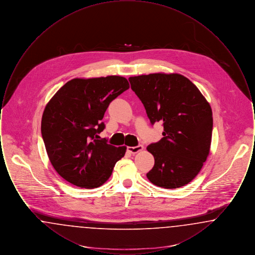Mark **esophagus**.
Instances as JSON below:
<instances>
[{
    "label": "esophagus",
    "instance_id": "esophagus-1",
    "mask_svg": "<svg viewBox=\"0 0 255 255\" xmlns=\"http://www.w3.org/2000/svg\"><path fill=\"white\" fill-rule=\"evenodd\" d=\"M142 149H143V146L141 145V144L133 146V147H131V146H128V147H127V151L130 152V153H132V154H135V153L141 151Z\"/></svg>",
    "mask_w": 255,
    "mask_h": 255
}]
</instances>
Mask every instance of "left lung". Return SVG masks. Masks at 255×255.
<instances>
[{"instance_id": "left-lung-1", "label": "left lung", "mask_w": 255, "mask_h": 255, "mask_svg": "<svg viewBox=\"0 0 255 255\" xmlns=\"http://www.w3.org/2000/svg\"><path fill=\"white\" fill-rule=\"evenodd\" d=\"M151 125L162 122L160 140L149 144L155 164L146 176L155 185L179 188L198 175L209 153L212 111L199 89L178 73L129 78Z\"/></svg>"}]
</instances>
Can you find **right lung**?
Here are the masks:
<instances>
[{"label": "right lung", "instance_id": "right-lung-1", "mask_svg": "<svg viewBox=\"0 0 255 255\" xmlns=\"http://www.w3.org/2000/svg\"><path fill=\"white\" fill-rule=\"evenodd\" d=\"M129 89L126 78H75L60 88L46 106L41 133L49 160L63 179L81 188H96L109 179L126 147L100 138L110 103Z\"/></svg>", "mask_w": 255, "mask_h": 255}]
</instances>
